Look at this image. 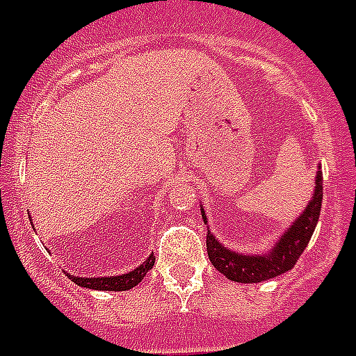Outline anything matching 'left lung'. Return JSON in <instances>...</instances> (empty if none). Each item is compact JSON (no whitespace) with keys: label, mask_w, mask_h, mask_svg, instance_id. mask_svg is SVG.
<instances>
[{"label":"left lung","mask_w":356,"mask_h":356,"mask_svg":"<svg viewBox=\"0 0 356 356\" xmlns=\"http://www.w3.org/2000/svg\"><path fill=\"white\" fill-rule=\"evenodd\" d=\"M321 200H323V175L321 172H318L314 192H312L309 205L305 207L303 212L293 220L292 225H288L286 231L271 245L270 251L262 254L238 253V251L225 248L209 229L207 253H209L212 266L227 279L234 282H243V284L268 281L281 273H286L296 266L305 248L309 245L318 218H320ZM201 216H203V222L207 223L203 205H201ZM207 227H209V223H207Z\"/></svg>","instance_id":"left-lung-1"}]
</instances>
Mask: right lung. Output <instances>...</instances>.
I'll return each instance as SVG.
<instances>
[{
	"label": "right lung",
	"instance_id": "right-lung-1",
	"mask_svg": "<svg viewBox=\"0 0 356 356\" xmlns=\"http://www.w3.org/2000/svg\"><path fill=\"white\" fill-rule=\"evenodd\" d=\"M155 264V257L149 254L147 259L134 268L133 271L129 273H122V275H113V277H75L68 275L75 284H79L83 288H92V290H107V292H123V290H131L133 286H136L142 279L145 277V273L153 268Z\"/></svg>",
	"mask_w": 356,
	"mask_h": 356
}]
</instances>
